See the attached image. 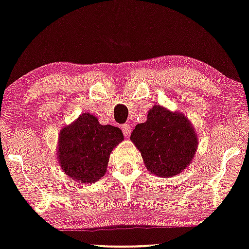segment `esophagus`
<instances>
[{
  "label": "esophagus",
  "mask_w": 249,
  "mask_h": 249,
  "mask_svg": "<svg viewBox=\"0 0 249 249\" xmlns=\"http://www.w3.org/2000/svg\"><path fill=\"white\" fill-rule=\"evenodd\" d=\"M122 131H124V135L125 137H129L130 134H131L130 124H124V125H122Z\"/></svg>",
  "instance_id": "1"
}]
</instances>
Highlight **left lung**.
I'll return each instance as SVG.
<instances>
[{"label":"left lung","mask_w":249,"mask_h":249,"mask_svg":"<svg viewBox=\"0 0 249 249\" xmlns=\"http://www.w3.org/2000/svg\"><path fill=\"white\" fill-rule=\"evenodd\" d=\"M130 139L148 170L161 178L182 172L197 149V137L188 119L161 106L149 110L148 120L135 127Z\"/></svg>","instance_id":"obj_1"}]
</instances>
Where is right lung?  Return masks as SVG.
Returning <instances> with one entry per match:
<instances>
[{"label": "right lung", "instance_id": "obj_1", "mask_svg": "<svg viewBox=\"0 0 249 249\" xmlns=\"http://www.w3.org/2000/svg\"><path fill=\"white\" fill-rule=\"evenodd\" d=\"M122 140L120 128L100 124L96 116L84 113L60 133L57 157L62 171L83 183L99 180L106 172L109 153Z\"/></svg>", "mask_w": 249, "mask_h": 249}]
</instances>
